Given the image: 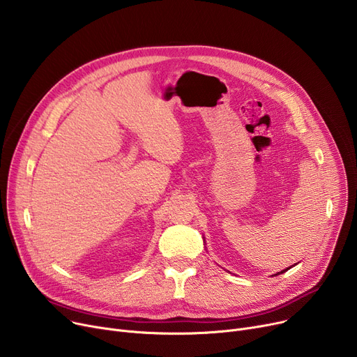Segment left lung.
I'll list each match as a JSON object with an SVG mask.
<instances>
[{
	"label": "left lung",
	"instance_id": "left-lung-1",
	"mask_svg": "<svg viewBox=\"0 0 357 357\" xmlns=\"http://www.w3.org/2000/svg\"><path fill=\"white\" fill-rule=\"evenodd\" d=\"M288 269H289V268H288ZM288 269H285V271H288ZM285 271H282V272H278V273H276V275H280V273H284V272H285Z\"/></svg>",
	"mask_w": 357,
	"mask_h": 357
}]
</instances>
